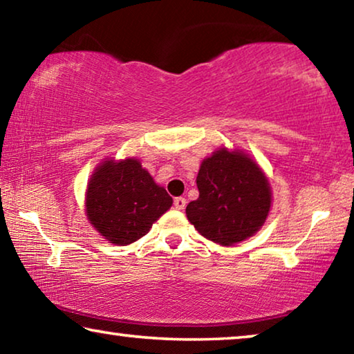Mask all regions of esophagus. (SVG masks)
Instances as JSON below:
<instances>
[{"instance_id":"esophagus-1","label":"esophagus","mask_w":354,"mask_h":354,"mask_svg":"<svg viewBox=\"0 0 354 354\" xmlns=\"http://www.w3.org/2000/svg\"><path fill=\"white\" fill-rule=\"evenodd\" d=\"M185 205H187V199L182 198V196H180V198L174 199V207H176L177 210H183Z\"/></svg>"}]
</instances>
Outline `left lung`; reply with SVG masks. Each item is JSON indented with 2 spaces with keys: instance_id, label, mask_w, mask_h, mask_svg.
Here are the masks:
<instances>
[{
  "instance_id": "1",
  "label": "left lung",
  "mask_w": 354,
  "mask_h": 354,
  "mask_svg": "<svg viewBox=\"0 0 354 354\" xmlns=\"http://www.w3.org/2000/svg\"><path fill=\"white\" fill-rule=\"evenodd\" d=\"M199 198L187 205L188 221L209 241L231 247L252 237L268 218V177L247 153L220 149L201 162Z\"/></svg>"
}]
</instances>
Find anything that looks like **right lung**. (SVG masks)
<instances>
[{"label":"right lung","instance_id":"obj_1","mask_svg":"<svg viewBox=\"0 0 354 354\" xmlns=\"http://www.w3.org/2000/svg\"><path fill=\"white\" fill-rule=\"evenodd\" d=\"M171 205L166 189L134 158L101 162L86 188V218L113 245H129L145 236Z\"/></svg>","mask_w":354,"mask_h":354}]
</instances>
